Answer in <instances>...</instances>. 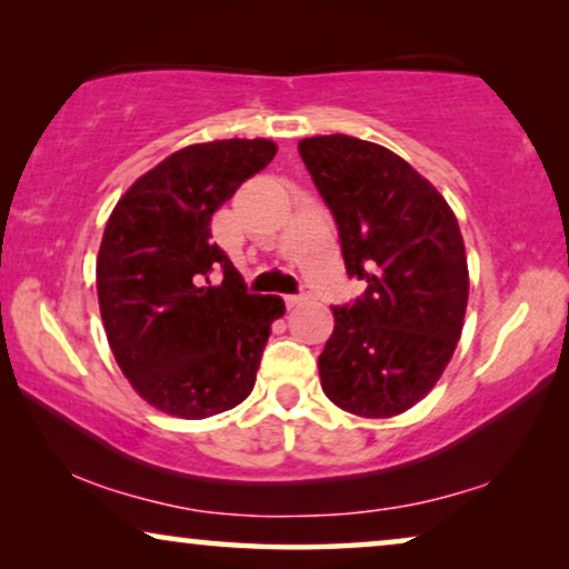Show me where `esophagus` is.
<instances>
[{"label": "esophagus", "mask_w": 569, "mask_h": 569, "mask_svg": "<svg viewBox=\"0 0 569 569\" xmlns=\"http://www.w3.org/2000/svg\"><path fill=\"white\" fill-rule=\"evenodd\" d=\"M302 300H306V298H302V295H284V306H287V308H295V306H300Z\"/></svg>", "instance_id": "esophagus-1"}]
</instances>
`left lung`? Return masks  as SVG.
<instances>
[{
    "label": "left lung",
    "instance_id": "1",
    "mask_svg": "<svg viewBox=\"0 0 569 569\" xmlns=\"http://www.w3.org/2000/svg\"><path fill=\"white\" fill-rule=\"evenodd\" d=\"M298 152L339 228L355 302L333 308L318 357L323 393L357 417L415 407L453 357L469 302L463 238L448 201L407 160L365 139L310 137Z\"/></svg>",
    "mask_w": 569,
    "mask_h": 569
}]
</instances>
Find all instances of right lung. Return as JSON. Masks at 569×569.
I'll list each match as a JSON object with an SVG mask.
<instances>
[{"label":"right lung","instance_id":"right-lung-1","mask_svg":"<svg viewBox=\"0 0 569 569\" xmlns=\"http://www.w3.org/2000/svg\"><path fill=\"white\" fill-rule=\"evenodd\" d=\"M274 154L269 139L183 147L108 217L98 251L108 345L134 391L166 415L204 419L253 391L284 300L246 290L209 222Z\"/></svg>","mask_w":569,"mask_h":569}]
</instances>
